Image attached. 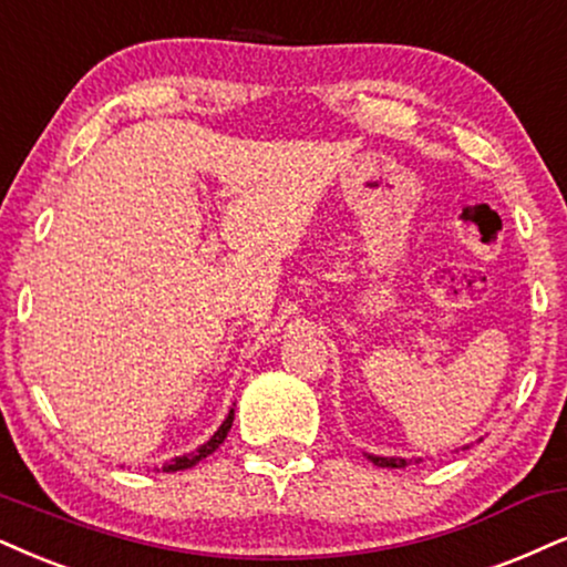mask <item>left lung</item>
Here are the masks:
<instances>
[{
	"mask_svg": "<svg viewBox=\"0 0 567 567\" xmlns=\"http://www.w3.org/2000/svg\"><path fill=\"white\" fill-rule=\"evenodd\" d=\"M369 461L379 465V468H403L405 461L403 457H377V455H369Z\"/></svg>",
	"mask_w": 567,
	"mask_h": 567,
	"instance_id": "8db88e82",
	"label": "left lung"
}]
</instances>
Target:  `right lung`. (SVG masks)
Listing matches in <instances>:
<instances>
[{"mask_svg": "<svg viewBox=\"0 0 567 567\" xmlns=\"http://www.w3.org/2000/svg\"><path fill=\"white\" fill-rule=\"evenodd\" d=\"M233 419H235V411H230V415H227L225 421H221V426L217 429V432H214V436L206 444H200L198 447V453H190V455H183V457H175V461L172 463H167V465H162V471H185V468H193V465H196L198 461H204L206 455H212L214 450L219 447L221 442H225V436H227V432H230V426H233Z\"/></svg>", "mask_w": 567, "mask_h": 567, "instance_id": "add662e5", "label": "right lung"}]
</instances>
